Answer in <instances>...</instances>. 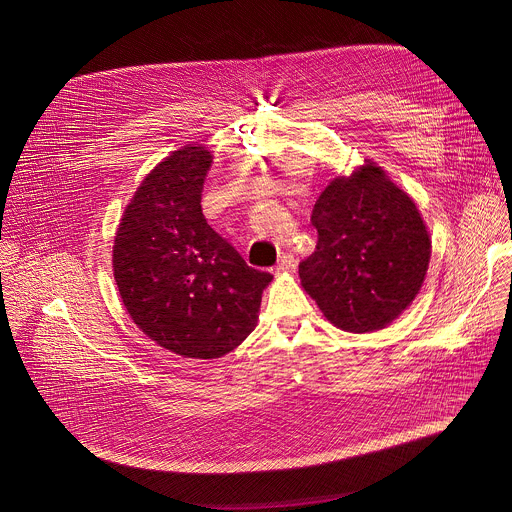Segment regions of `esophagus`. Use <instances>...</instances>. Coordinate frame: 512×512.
<instances>
[{"label": "esophagus", "instance_id": "1", "mask_svg": "<svg viewBox=\"0 0 512 512\" xmlns=\"http://www.w3.org/2000/svg\"><path fill=\"white\" fill-rule=\"evenodd\" d=\"M296 260H294V256L292 254H282L280 256V260H278V264L274 266V274L276 276H282V274H288L296 264H294Z\"/></svg>", "mask_w": 512, "mask_h": 512}]
</instances>
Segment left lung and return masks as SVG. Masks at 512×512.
I'll use <instances>...</instances> for the list:
<instances>
[{"mask_svg":"<svg viewBox=\"0 0 512 512\" xmlns=\"http://www.w3.org/2000/svg\"><path fill=\"white\" fill-rule=\"evenodd\" d=\"M314 252L300 262L306 294L344 332L386 328L418 296L430 232L416 202L372 160L336 176L312 212Z\"/></svg>","mask_w":512,"mask_h":512,"instance_id":"8db88e82","label":"left lung"}]
</instances>
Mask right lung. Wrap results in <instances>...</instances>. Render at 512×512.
Listing matches in <instances>:
<instances>
[{
    "label": "right lung",
    "mask_w": 512,
    "mask_h": 512,
    "mask_svg": "<svg viewBox=\"0 0 512 512\" xmlns=\"http://www.w3.org/2000/svg\"><path fill=\"white\" fill-rule=\"evenodd\" d=\"M212 158L206 146L186 144L156 164L128 202L112 250L134 324L158 346L196 360L222 358L248 338L272 282L202 214Z\"/></svg>",
    "instance_id": "obj_1"
}]
</instances>
